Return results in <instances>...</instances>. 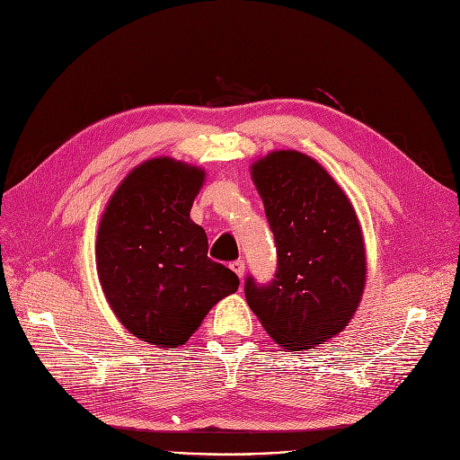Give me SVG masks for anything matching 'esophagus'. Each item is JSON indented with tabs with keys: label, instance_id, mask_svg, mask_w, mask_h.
Returning a JSON list of instances; mask_svg holds the SVG:
<instances>
[{
	"label": "esophagus",
	"instance_id": "esophagus-1",
	"mask_svg": "<svg viewBox=\"0 0 460 460\" xmlns=\"http://www.w3.org/2000/svg\"><path fill=\"white\" fill-rule=\"evenodd\" d=\"M231 270L243 279L244 278V272H246V264H244V261H234L233 264H231Z\"/></svg>",
	"mask_w": 460,
	"mask_h": 460
}]
</instances>
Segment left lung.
<instances>
[{"instance_id":"8db88e82","label":"left lung","mask_w":460,"mask_h":460,"mask_svg":"<svg viewBox=\"0 0 460 460\" xmlns=\"http://www.w3.org/2000/svg\"><path fill=\"white\" fill-rule=\"evenodd\" d=\"M252 181L278 248L269 285L246 279V300L287 352L324 345L341 333L364 296L367 259L358 214L315 160L293 149L257 158Z\"/></svg>"}]
</instances>
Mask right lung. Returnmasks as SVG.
Returning a JSON list of instances; mask_svg holds the SVG:
<instances>
[{
  "mask_svg": "<svg viewBox=\"0 0 460 460\" xmlns=\"http://www.w3.org/2000/svg\"><path fill=\"white\" fill-rule=\"evenodd\" d=\"M205 177L172 156L145 160L115 188L96 231V272L113 315L165 350L184 345L240 285L207 257V233L190 217Z\"/></svg>",
  "mask_w": 460,
  "mask_h": 460,
  "instance_id": "obj_1",
  "label": "right lung"
}]
</instances>
